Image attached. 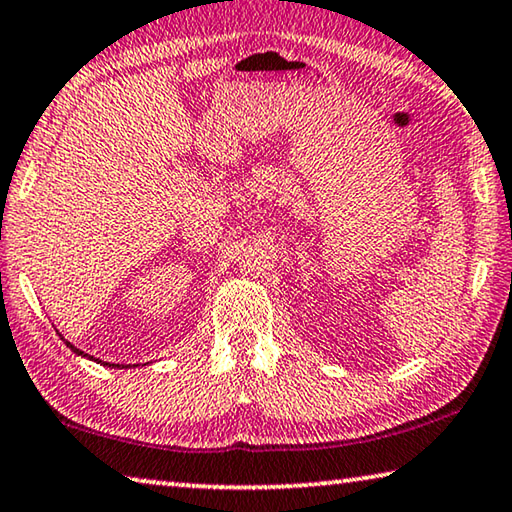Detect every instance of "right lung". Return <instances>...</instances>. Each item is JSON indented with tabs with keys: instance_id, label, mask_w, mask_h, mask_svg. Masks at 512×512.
I'll use <instances>...</instances> for the list:
<instances>
[{
	"instance_id": "obj_1",
	"label": "right lung",
	"mask_w": 512,
	"mask_h": 512,
	"mask_svg": "<svg viewBox=\"0 0 512 512\" xmlns=\"http://www.w3.org/2000/svg\"><path fill=\"white\" fill-rule=\"evenodd\" d=\"M63 339V337H61ZM63 342H66V346L70 348V351L72 353H75V355H79V358H88V360H93V362H97V364H104V367H107V364H109V367H120V364H111V362H102V360H95L93 358V355H88V353H84V351H79V348L77 346H72L70 342H68V339H63ZM127 367H129V364H127ZM127 367H123V369H127Z\"/></svg>"
}]
</instances>
